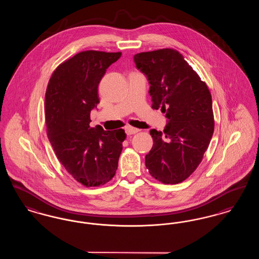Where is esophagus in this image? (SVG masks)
I'll return each instance as SVG.
<instances>
[{
    "label": "esophagus",
    "instance_id": "obj_1",
    "mask_svg": "<svg viewBox=\"0 0 259 259\" xmlns=\"http://www.w3.org/2000/svg\"><path fill=\"white\" fill-rule=\"evenodd\" d=\"M139 131H140L139 129H137L135 127H132V126H127V127H125V132H126L127 135H133V134L138 133Z\"/></svg>",
    "mask_w": 259,
    "mask_h": 259
}]
</instances>
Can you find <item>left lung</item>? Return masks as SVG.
Masks as SVG:
<instances>
[{"label":"left lung","mask_w":259,"mask_h":259,"mask_svg":"<svg viewBox=\"0 0 259 259\" xmlns=\"http://www.w3.org/2000/svg\"><path fill=\"white\" fill-rule=\"evenodd\" d=\"M134 62L150 84L152 109L168 118L163 132L150 130L153 146L146 167L163 184L182 183L196 170L213 134L209 88L177 50L141 52Z\"/></svg>","instance_id":"8db88e82"}]
</instances>
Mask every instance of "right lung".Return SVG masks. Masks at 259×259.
Wrapping results in <instances>:
<instances>
[{
  "label": "right lung",
  "instance_id": "1",
  "mask_svg": "<svg viewBox=\"0 0 259 259\" xmlns=\"http://www.w3.org/2000/svg\"><path fill=\"white\" fill-rule=\"evenodd\" d=\"M121 52L87 50L60 64L46 92V123L50 144L75 181L91 187L110 182L118 166L123 129L90 127V112L99 104L98 85Z\"/></svg>",
  "mask_w": 259,
  "mask_h": 259
}]
</instances>
